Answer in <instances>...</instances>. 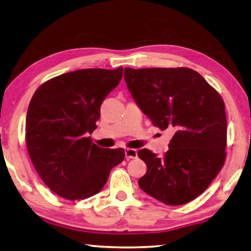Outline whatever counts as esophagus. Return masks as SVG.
I'll return each instance as SVG.
<instances>
[{"instance_id": "34e87169", "label": "esophagus", "mask_w": 251, "mask_h": 251, "mask_svg": "<svg viewBox=\"0 0 251 251\" xmlns=\"http://www.w3.org/2000/svg\"><path fill=\"white\" fill-rule=\"evenodd\" d=\"M125 156L127 159H136L137 158V150L136 149H125Z\"/></svg>"}]
</instances>
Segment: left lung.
Wrapping results in <instances>:
<instances>
[{"label":"left lung","mask_w":251,"mask_h":251,"mask_svg":"<svg viewBox=\"0 0 251 251\" xmlns=\"http://www.w3.org/2000/svg\"><path fill=\"white\" fill-rule=\"evenodd\" d=\"M124 79L152 124L174 131L163 156L138 151L147 164L139 187L169 205L197 198L225 161L227 123L222 98L199 73L186 67H126Z\"/></svg>","instance_id":"8db88e82"}]
</instances>
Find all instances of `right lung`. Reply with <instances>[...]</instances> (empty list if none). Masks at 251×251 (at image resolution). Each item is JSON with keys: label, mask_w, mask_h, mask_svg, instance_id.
Returning a JSON list of instances; mask_svg holds the SVG:
<instances>
[{"label": "right lung", "mask_w": 251, "mask_h": 251, "mask_svg": "<svg viewBox=\"0 0 251 251\" xmlns=\"http://www.w3.org/2000/svg\"><path fill=\"white\" fill-rule=\"evenodd\" d=\"M123 67L63 74L34 92L26 120L28 153L49 188L68 200L86 199L104 187L125 151L92 144L100 106L119 85Z\"/></svg>", "instance_id": "add662e5"}]
</instances>
